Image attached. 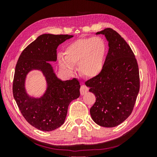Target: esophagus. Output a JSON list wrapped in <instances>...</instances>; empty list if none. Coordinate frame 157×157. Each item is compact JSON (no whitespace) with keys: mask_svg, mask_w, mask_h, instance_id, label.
Listing matches in <instances>:
<instances>
[{"mask_svg":"<svg viewBox=\"0 0 157 157\" xmlns=\"http://www.w3.org/2000/svg\"><path fill=\"white\" fill-rule=\"evenodd\" d=\"M88 91V88L86 86H85V85H82V86H81V87H80V92L82 96V95L86 94Z\"/></svg>","mask_w":157,"mask_h":157,"instance_id":"34e87169","label":"esophagus"}]
</instances>
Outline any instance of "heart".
Segmentation results:
<instances>
[{
    "label": "heart",
    "mask_w": 157,
    "mask_h": 157,
    "mask_svg": "<svg viewBox=\"0 0 157 157\" xmlns=\"http://www.w3.org/2000/svg\"><path fill=\"white\" fill-rule=\"evenodd\" d=\"M107 45L101 37H85L71 42L65 47L63 56H59L58 63L61 71L71 75L78 65L80 75L94 78L104 67Z\"/></svg>",
    "instance_id": "obj_1"
}]
</instances>
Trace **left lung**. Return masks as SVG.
<instances>
[{
    "mask_svg": "<svg viewBox=\"0 0 157 157\" xmlns=\"http://www.w3.org/2000/svg\"><path fill=\"white\" fill-rule=\"evenodd\" d=\"M104 35L109 51L102 72L86 85L94 94L96 102L90 115L97 124L107 128L121 124L130 115L140 90L138 65L130 47L111 28L96 33Z\"/></svg>",
    "mask_w": 157,
    "mask_h": 157,
    "instance_id": "1",
    "label": "left lung"
}]
</instances>
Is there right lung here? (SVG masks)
Listing matches in <instances>:
<instances>
[{
	"mask_svg": "<svg viewBox=\"0 0 157 157\" xmlns=\"http://www.w3.org/2000/svg\"><path fill=\"white\" fill-rule=\"evenodd\" d=\"M73 35L43 34L23 50L16 66L13 95L22 115L36 129L50 132L62 125L70 103L80 96V85L76 78L63 81L57 77L48 61H56L57 48ZM41 71L47 81L46 91L40 98L31 97L25 88L26 75Z\"/></svg>",
	"mask_w": 157,
	"mask_h": 157,
	"instance_id": "1",
	"label": "right lung"
}]
</instances>
